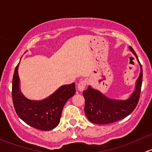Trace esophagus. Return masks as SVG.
Instances as JSON below:
<instances>
[{
	"label": "esophagus",
	"instance_id": "obj_1",
	"mask_svg": "<svg viewBox=\"0 0 152 152\" xmlns=\"http://www.w3.org/2000/svg\"><path fill=\"white\" fill-rule=\"evenodd\" d=\"M87 85V82L85 79H84V80H81L77 85L78 90H79V91H82V90H84V89L85 88Z\"/></svg>",
	"mask_w": 152,
	"mask_h": 152
}]
</instances>
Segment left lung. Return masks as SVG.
<instances>
[{
    "label": "left lung",
    "instance_id": "1",
    "mask_svg": "<svg viewBox=\"0 0 152 152\" xmlns=\"http://www.w3.org/2000/svg\"><path fill=\"white\" fill-rule=\"evenodd\" d=\"M129 48L138 60L132 48L129 46ZM140 65V73L137 80L136 88L127 100H112L90 87L83 92L85 99V113L90 122L96 124L114 123L128 116L135 109L140 99L142 82V70L141 64Z\"/></svg>",
    "mask_w": 152,
    "mask_h": 152
}]
</instances>
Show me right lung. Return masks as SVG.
<instances>
[{
	"label": "right lung",
	"instance_id": "add662e5",
	"mask_svg": "<svg viewBox=\"0 0 152 152\" xmlns=\"http://www.w3.org/2000/svg\"><path fill=\"white\" fill-rule=\"evenodd\" d=\"M18 65L19 64L14 73L12 90L14 108L17 115L34 128L44 131L53 129L59 123L65 103L76 93L75 83L62 86L45 100H28L19 90Z\"/></svg>",
	"mask_w": 152,
	"mask_h": 152
}]
</instances>
